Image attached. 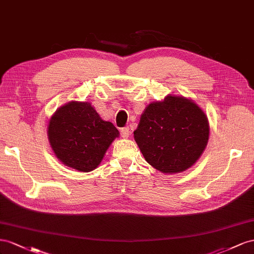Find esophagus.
I'll return each instance as SVG.
<instances>
[{
  "label": "esophagus",
  "mask_w": 254,
  "mask_h": 254,
  "mask_svg": "<svg viewBox=\"0 0 254 254\" xmlns=\"http://www.w3.org/2000/svg\"><path fill=\"white\" fill-rule=\"evenodd\" d=\"M120 132H121V136L123 137V138H127V137H129V135H131V131H129L128 127H122Z\"/></svg>",
  "instance_id": "esophagus-1"
}]
</instances>
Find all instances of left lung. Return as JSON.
Listing matches in <instances>:
<instances>
[{
    "label": "left lung",
    "instance_id": "left-lung-1",
    "mask_svg": "<svg viewBox=\"0 0 254 254\" xmlns=\"http://www.w3.org/2000/svg\"><path fill=\"white\" fill-rule=\"evenodd\" d=\"M208 134L204 112L190 99L169 95L146 107L134 138L152 167L163 173H179L198 161Z\"/></svg>",
    "mask_w": 254,
    "mask_h": 254
}]
</instances>
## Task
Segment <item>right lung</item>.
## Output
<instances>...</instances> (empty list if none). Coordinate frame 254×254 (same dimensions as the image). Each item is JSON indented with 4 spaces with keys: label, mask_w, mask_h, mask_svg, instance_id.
Masks as SVG:
<instances>
[{
    "label": "right lung",
    "mask_w": 254,
    "mask_h": 254,
    "mask_svg": "<svg viewBox=\"0 0 254 254\" xmlns=\"http://www.w3.org/2000/svg\"><path fill=\"white\" fill-rule=\"evenodd\" d=\"M119 131L88 102H71L60 107L48 126V138L56 157L81 172L96 169Z\"/></svg>",
    "instance_id": "obj_1"
}]
</instances>
